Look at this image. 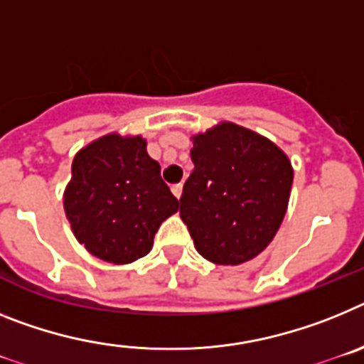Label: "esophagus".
I'll return each mask as SVG.
<instances>
[{
	"mask_svg": "<svg viewBox=\"0 0 364 364\" xmlns=\"http://www.w3.org/2000/svg\"><path fill=\"white\" fill-rule=\"evenodd\" d=\"M181 192H183V185L181 183H178V185H172V194L176 196V198H181Z\"/></svg>",
	"mask_w": 364,
	"mask_h": 364,
	"instance_id": "esophagus-1",
	"label": "esophagus"
}]
</instances>
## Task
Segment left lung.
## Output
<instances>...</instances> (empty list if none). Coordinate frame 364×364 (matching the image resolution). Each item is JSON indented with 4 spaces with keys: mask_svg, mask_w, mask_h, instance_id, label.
<instances>
[{
    "mask_svg": "<svg viewBox=\"0 0 364 364\" xmlns=\"http://www.w3.org/2000/svg\"><path fill=\"white\" fill-rule=\"evenodd\" d=\"M194 170L185 181L179 216L201 257L240 265L258 257L286 216L293 166L284 150L235 122L192 135Z\"/></svg>",
    "mask_w": 364,
    "mask_h": 364,
    "instance_id": "8db88e82",
    "label": "left lung"
}]
</instances>
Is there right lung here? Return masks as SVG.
<instances>
[{
  "mask_svg": "<svg viewBox=\"0 0 364 364\" xmlns=\"http://www.w3.org/2000/svg\"><path fill=\"white\" fill-rule=\"evenodd\" d=\"M179 201L141 135L107 134L77 151L64 210L75 238L109 264L146 257L154 236Z\"/></svg>",
  "mask_w": 364,
  "mask_h": 364,
  "instance_id": "right-lung-1",
  "label": "right lung"
}]
</instances>
